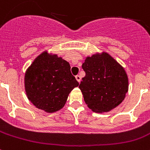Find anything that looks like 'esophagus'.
Returning <instances> with one entry per match:
<instances>
[{"mask_svg":"<svg viewBox=\"0 0 150 150\" xmlns=\"http://www.w3.org/2000/svg\"><path fill=\"white\" fill-rule=\"evenodd\" d=\"M75 79H76V80L80 83V81H81V77H80V75H76V76H75Z\"/></svg>","mask_w":150,"mask_h":150,"instance_id":"obj_1","label":"esophagus"}]
</instances>
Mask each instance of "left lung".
Masks as SVG:
<instances>
[{
  "instance_id": "obj_1",
  "label": "left lung",
  "mask_w": 150,
  "mask_h": 150,
  "mask_svg": "<svg viewBox=\"0 0 150 150\" xmlns=\"http://www.w3.org/2000/svg\"><path fill=\"white\" fill-rule=\"evenodd\" d=\"M82 69L86 76L79 85L87 106L94 112L112 110L121 104L129 89L123 67L106 52L87 56Z\"/></svg>"
}]
</instances>
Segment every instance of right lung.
Instances as JSON below:
<instances>
[{
	"label": "right lung",
	"instance_id": "add662e5",
	"mask_svg": "<svg viewBox=\"0 0 150 150\" xmlns=\"http://www.w3.org/2000/svg\"><path fill=\"white\" fill-rule=\"evenodd\" d=\"M68 62L47 50L34 59L24 74V89L28 100L47 113L64 106L69 93L79 86Z\"/></svg>",
	"mask_w": 150,
	"mask_h": 150
}]
</instances>
